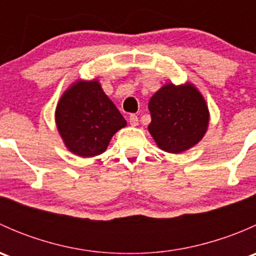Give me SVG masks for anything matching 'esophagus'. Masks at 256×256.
I'll return each instance as SVG.
<instances>
[{"label": "esophagus", "instance_id": "obj_1", "mask_svg": "<svg viewBox=\"0 0 256 256\" xmlns=\"http://www.w3.org/2000/svg\"><path fill=\"white\" fill-rule=\"evenodd\" d=\"M128 122H130L131 126H138V118L135 115V114H131L130 118H128Z\"/></svg>", "mask_w": 256, "mask_h": 256}]
</instances>
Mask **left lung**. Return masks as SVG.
Returning <instances> with one entry per match:
<instances>
[{
  "instance_id": "obj_1",
  "label": "left lung",
  "mask_w": 256,
  "mask_h": 256,
  "mask_svg": "<svg viewBox=\"0 0 256 256\" xmlns=\"http://www.w3.org/2000/svg\"><path fill=\"white\" fill-rule=\"evenodd\" d=\"M148 131L160 148L180 154L200 142L208 128V108L193 85L162 86L148 102Z\"/></svg>"
}]
</instances>
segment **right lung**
Segmentation results:
<instances>
[{"label":"right lung","instance_id":"right-lung-1","mask_svg":"<svg viewBox=\"0 0 256 256\" xmlns=\"http://www.w3.org/2000/svg\"><path fill=\"white\" fill-rule=\"evenodd\" d=\"M56 121L66 147L82 157L102 154L114 134L126 126L96 80L72 85L59 100Z\"/></svg>","mask_w":256,"mask_h":256}]
</instances>
